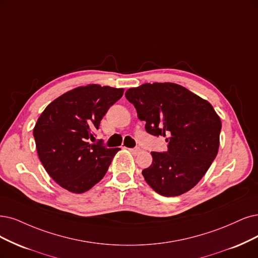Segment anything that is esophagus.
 Returning a JSON list of instances; mask_svg holds the SVG:
<instances>
[{"label":"esophagus","mask_w":258,"mask_h":258,"mask_svg":"<svg viewBox=\"0 0 258 258\" xmlns=\"http://www.w3.org/2000/svg\"><path fill=\"white\" fill-rule=\"evenodd\" d=\"M130 152H132L133 154H138L140 152V148H134V149H128Z\"/></svg>","instance_id":"esophagus-1"}]
</instances>
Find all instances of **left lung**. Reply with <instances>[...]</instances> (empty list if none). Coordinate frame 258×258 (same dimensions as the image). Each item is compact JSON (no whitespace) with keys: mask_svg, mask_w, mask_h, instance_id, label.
Returning a JSON list of instances; mask_svg holds the SVG:
<instances>
[{"mask_svg":"<svg viewBox=\"0 0 258 258\" xmlns=\"http://www.w3.org/2000/svg\"><path fill=\"white\" fill-rule=\"evenodd\" d=\"M125 97L146 121L147 132L168 142L167 152H151L152 165L142 170L146 182L164 197L189 191L219 150L221 120L212 104L174 83L142 84Z\"/></svg>","mask_w":258,"mask_h":258,"instance_id":"1","label":"left lung"}]
</instances>
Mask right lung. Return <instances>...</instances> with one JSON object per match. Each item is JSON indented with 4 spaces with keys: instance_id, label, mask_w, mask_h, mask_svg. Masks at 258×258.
Segmentation results:
<instances>
[{
    "instance_id": "1",
    "label": "right lung",
    "mask_w": 258,
    "mask_h": 258,
    "mask_svg": "<svg viewBox=\"0 0 258 258\" xmlns=\"http://www.w3.org/2000/svg\"><path fill=\"white\" fill-rule=\"evenodd\" d=\"M123 88L90 84L74 88L50 103L33 134L42 166L63 189L83 194L107 172L119 148L90 144L102 118L122 95Z\"/></svg>"
}]
</instances>
